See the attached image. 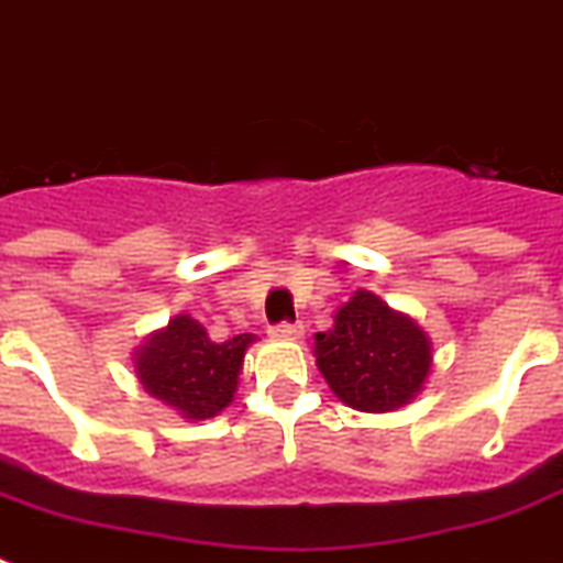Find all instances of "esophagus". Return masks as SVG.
<instances>
[{
    "mask_svg": "<svg viewBox=\"0 0 563 563\" xmlns=\"http://www.w3.org/2000/svg\"><path fill=\"white\" fill-rule=\"evenodd\" d=\"M268 335L272 338H300L303 335V327L300 323H274V327H268Z\"/></svg>",
    "mask_w": 563,
    "mask_h": 563,
    "instance_id": "esophagus-1",
    "label": "esophagus"
}]
</instances>
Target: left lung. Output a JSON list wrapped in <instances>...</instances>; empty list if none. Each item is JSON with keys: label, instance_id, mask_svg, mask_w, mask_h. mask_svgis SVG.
I'll list each match as a JSON object with an SVG mask.
<instances>
[{"label": "left lung", "instance_id": "left-lung-1", "mask_svg": "<svg viewBox=\"0 0 563 563\" xmlns=\"http://www.w3.org/2000/svg\"><path fill=\"white\" fill-rule=\"evenodd\" d=\"M431 338L373 291L358 289L314 335V364L338 399L364 413L408 405L431 373Z\"/></svg>", "mask_w": 563, "mask_h": 563}]
</instances>
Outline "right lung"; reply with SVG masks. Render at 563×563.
Returning a JSON list of instances; mask_svg holds the SVG:
<instances>
[{"label": "right lung", "instance_id": "1", "mask_svg": "<svg viewBox=\"0 0 563 563\" xmlns=\"http://www.w3.org/2000/svg\"><path fill=\"white\" fill-rule=\"evenodd\" d=\"M251 344V332L213 341L190 314H176L135 350L132 361L135 376L153 399L190 422H202L234 401L242 358Z\"/></svg>", "mask_w": 563, "mask_h": 563}]
</instances>
